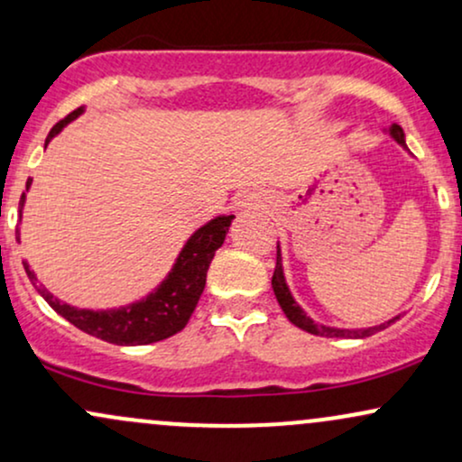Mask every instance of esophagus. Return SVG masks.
<instances>
[{
  "label": "esophagus",
  "mask_w": 462,
  "mask_h": 462,
  "mask_svg": "<svg viewBox=\"0 0 462 462\" xmlns=\"http://www.w3.org/2000/svg\"><path fill=\"white\" fill-rule=\"evenodd\" d=\"M235 208L238 213H255V210L264 208V199L258 193H243V196L236 198Z\"/></svg>",
  "instance_id": "obj_1"
}]
</instances>
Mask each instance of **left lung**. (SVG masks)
Listing matches in <instances>:
<instances>
[{
	"mask_svg": "<svg viewBox=\"0 0 462 462\" xmlns=\"http://www.w3.org/2000/svg\"><path fill=\"white\" fill-rule=\"evenodd\" d=\"M387 133H390V135L400 143V146L407 148V143H404V131L400 129L398 125H392L390 129H387ZM271 286H273L277 303H280V308L284 310L286 319L291 320L292 325H297L299 329L314 333V336H322V337H368V336H374L376 331L385 329V327H390L392 322H396L400 319V316H393L392 320L383 322V325H379V327H368V329H336V327H327V325H319V322H314L308 314L303 312L301 308H299V303L294 301L291 291H288L286 280H284V269H282L280 243H277V264H275V271H273V280H271Z\"/></svg>",
	"mask_w": 462,
	"mask_h": 462,
	"instance_id": "1",
	"label": "left lung"
}]
</instances>
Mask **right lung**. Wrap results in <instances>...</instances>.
I'll return each mask as SVG.
<instances>
[{
	"mask_svg": "<svg viewBox=\"0 0 462 462\" xmlns=\"http://www.w3.org/2000/svg\"><path fill=\"white\" fill-rule=\"evenodd\" d=\"M81 107L75 109L72 114L66 116L64 120H60L58 125L49 131L44 146L58 135L60 131L69 125L70 120H75L77 116H81ZM32 178L27 180L25 189H30ZM25 193L21 196L19 207L23 208ZM19 208V215H21ZM235 215H219L215 219H210L207 226H202L191 235V238L185 243L182 252L178 254L174 269L170 271V275L161 282V286L154 292H150L142 301L126 305V308L118 310H79L72 308L69 303H62L60 299H55L51 292L44 291L42 286H38V280L34 271L30 269V264L23 263L25 273L30 277L32 284L36 286V291L41 292V297L47 301L60 316H64L66 320L72 322L77 329L90 333L94 337H101V340L109 344H118V346H142V344H152L165 337L174 336L180 329H185V325L191 319L193 310L199 301V294L207 284V271L210 266V260L217 249L224 245L227 227H230ZM19 235V230H16Z\"/></svg>",
	"mask_w": 462,
	"mask_h": 462,
	"instance_id": "1",
	"label": "right lung"
}]
</instances>
